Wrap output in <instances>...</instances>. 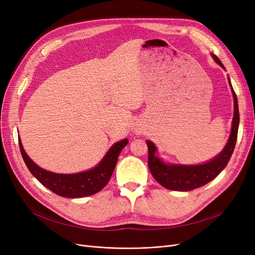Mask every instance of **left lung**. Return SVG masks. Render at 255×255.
Here are the masks:
<instances>
[{
    "label": "left lung",
    "mask_w": 255,
    "mask_h": 255,
    "mask_svg": "<svg viewBox=\"0 0 255 255\" xmlns=\"http://www.w3.org/2000/svg\"><path fill=\"white\" fill-rule=\"evenodd\" d=\"M212 57L222 69L226 68L222 65L219 58L212 54ZM231 90H232L234 99V116L232 120V128L231 134L223 150L211 160L199 165H180V164H167L165 161L156 155L157 148L151 140H146L148 145L149 156L148 165L149 169L155 179L161 186L167 189L176 190V191H189L203 186L214 180L223 169L228 165L229 160L232 156L236 140L237 132L239 127V112H238V102L235 91L231 84L230 78H228Z\"/></svg>",
    "instance_id": "obj_1"
}]
</instances>
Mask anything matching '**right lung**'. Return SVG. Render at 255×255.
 Wrapping results in <instances>:
<instances>
[{"instance_id":"right-lung-1","label":"right lung","mask_w":255,"mask_h":255,"mask_svg":"<svg viewBox=\"0 0 255 255\" xmlns=\"http://www.w3.org/2000/svg\"><path fill=\"white\" fill-rule=\"evenodd\" d=\"M128 140L122 139L114 143L100 163L89 170L63 174L55 173L40 168L29 158L23 149L19 136V145L23 160L28 168L29 172L39 181L44 187L49 188L54 194L65 198H82L95 195L103 189L109 183L111 176L117 164L121 150L128 144Z\"/></svg>"}]
</instances>
